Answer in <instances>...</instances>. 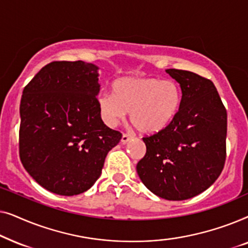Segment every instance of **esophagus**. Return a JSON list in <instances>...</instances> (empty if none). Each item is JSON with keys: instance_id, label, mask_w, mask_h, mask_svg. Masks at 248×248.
I'll return each mask as SVG.
<instances>
[{"instance_id": "esophagus-1", "label": "esophagus", "mask_w": 248, "mask_h": 248, "mask_svg": "<svg viewBox=\"0 0 248 248\" xmlns=\"http://www.w3.org/2000/svg\"><path fill=\"white\" fill-rule=\"evenodd\" d=\"M132 139V137L130 134H126V133H123V135H122V139H121V142L122 143H126V142H128Z\"/></svg>"}]
</instances>
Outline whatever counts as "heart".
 Segmentation results:
<instances>
[{
    "mask_svg": "<svg viewBox=\"0 0 248 248\" xmlns=\"http://www.w3.org/2000/svg\"><path fill=\"white\" fill-rule=\"evenodd\" d=\"M113 91L97 97L103 121L115 126L130 113V121L139 132L152 134L164 130L177 115L182 101L181 88L170 79L126 77L113 83Z\"/></svg>",
    "mask_w": 248,
    "mask_h": 248,
    "instance_id": "heart-1",
    "label": "heart"
}]
</instances>
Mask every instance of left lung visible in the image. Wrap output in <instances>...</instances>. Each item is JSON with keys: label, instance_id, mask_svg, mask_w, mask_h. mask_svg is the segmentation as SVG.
<instances>
[{"label": "left lung", "instance_id": "8db88e82", "mask_svg": "<svg viewBox=\"0 0 248 248\" xmlns=\"http://www.w3.org/2000/svg\"><path fill=\"white\" fill-rule=\"evenodd\" d=\"M166 72L181 87V107L164 130L143 138L147 152L137 171L154 194L183 201L204 192L221 174L227 110L212 81L189 71Z\"/></svg>", "mask_w": 248, "mask_h": 248}]
</instances>
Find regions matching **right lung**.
Listing matches in <instances>:
<instances>
[{
  "instance_id": "right-lung-1",
  "label": "right lung",
  "mask_w": 248,
  "mask_h": 248,
  "mask_svg": "<svg viewBox=\"0 0 248 248\" xmlns=\"http://www.w3.org/2000/svg\"><path fill=\"white\" fill-rule=\"evenodd\" d=\"M98 70L83 61L52 62L23 89L20 159L27 172L55 194L88 191L122 139L104 124L98 110Z\"/></svg>"
}]
</instances>
